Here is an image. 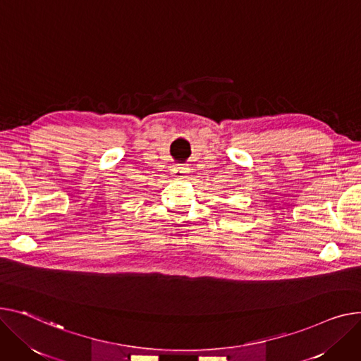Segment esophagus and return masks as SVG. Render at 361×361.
I'll return each instance as SVG.
<instances>
[{"label":"esophagus","mask_w":361,"mask_h":361,"mask_svg":"<svg viewBox=\"0 0 361 361\" xmlns=\"http://www.w3.org/2000/svg\"><path fill=\"white\" fill-rule=\"evenodd\" d=\"M190 173V168L187 165H177L173 168V174L177 178H184Z\"/></svg>","instance_id":"1"}]
</instances>
